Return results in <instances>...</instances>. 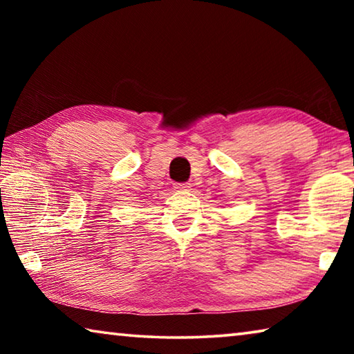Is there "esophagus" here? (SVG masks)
Returning <instances> with one entry per match:
<instances>
[{"instance_id": "1", "label": "esophagus", "mask_w": 354, "mask_h": 354, "mask_svg": "<svg viewBox=\"0 0 354 354\" xmlns=\"http://www.w3.org/2000/svg\"><path fill=\"white\" fill-rule=\"evenodd\" d=\"M175 190H178V192L190 190V184L189 183H176L175 184Z\"/></svg>"}]
</instances>
